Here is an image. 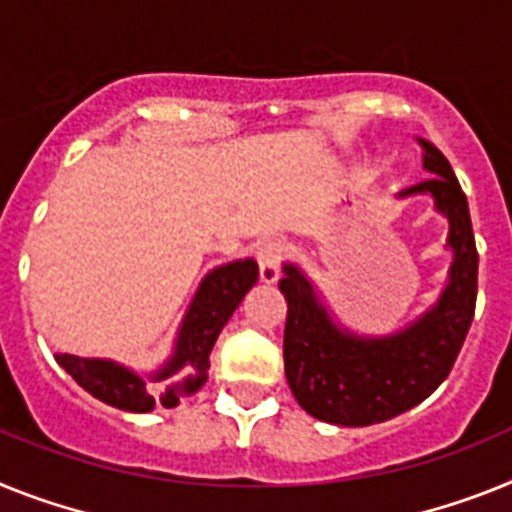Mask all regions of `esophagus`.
Wrapping results in <instances>:
<instances>
[{"label": "esophagus", "mask_w": 512, "mask_h": 512, "mask_svg": "<svg viewBox=\"0 0 512 512\" xmlns=\"http://www.w3.org/2000/svg\"><path fill=\"white\" fill-rule=\"evenodd\" d=\"M283 257H286V244L278 239H263L257 244V265H260V281L276 283L278 270H281Z\"/></svg>", "instance_id": "34e87169"}]
</instances>
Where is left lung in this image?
<instances>
[{
    "label": "left lung",
    "mask_w": 512,
    "mask_h": 512,
    "mask_svg": "<svg viewBox=\"0 0 512 512\" xmlns=\"http://www.w3.org/2000/svg\"><path fill=\"white\" fill-rule=\"evenodd\" d=\"M416 140L432 176L398 197L432 195L435 208L448 218L453 249L448 286L422 317L390 336H356L330 317L302 268L283 265L278 289L289 304L283 330L286 380L296 403L320 422L369 427L419 406L450 375L474 320L479 252L468 200L448 158L422 137Z\"/></svg>",
    "instance_id": "left-lung-1"
}]
</instances>
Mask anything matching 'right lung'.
Listing matches in <instances>:
<instances>
[{"label":"right lung","mask_w":512,"mask_h":512,"mask_svg":"<svg viewBox=\"0 0 512 512\" xmlns=\"http://www.w3.org/2000/svg\"><path fill=\"white\" fill-rule=\"evenodd\" d=\"M255 281L257 263L249 257L210 270L179 325L174 354L148 377L157 382L156 386H148L145 377L111 359H83L75 354L54 356L59 367L72 375L80 388L114 409L132 414H145L156 406L174 409L182 398L197 393L205 385L213 343Z\"/></svg>","instance_id":"obj_1"}]
</instances>
